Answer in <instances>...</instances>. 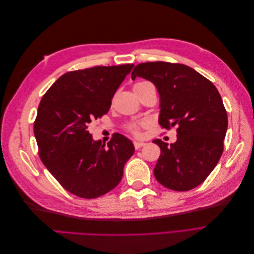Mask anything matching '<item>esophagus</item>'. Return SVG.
<instances>
[{
	"label": "esophagus",
	"instance_id": "1",
	"mask_svg": "<svg viewBox=\"0 0 254 254\" xmlns=\"http://www.w3.org/2000/svg\"><path fill=\"white\" fill-rule=\"evenodd\" d=\"M133 145H134V148L135 149H140L141 147H143V146L145 145V143H143V142H133Z\"/></svg>",
	"mask_w": 254,
	"mask_h": 254
}]
</instances>
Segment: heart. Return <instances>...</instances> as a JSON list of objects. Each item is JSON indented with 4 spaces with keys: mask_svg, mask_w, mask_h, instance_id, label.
Listing matches in <instances>:
<instances>
[{
    "mask_svg": "<svg viewBox=\"0 0 254 254\" xmlns=\"http://www.w3.org/2000/svg\"><path fill=\"white\" fill-rule=\"evenodd\" d=\"M149 83L150 82H148V81H139V82H136L134 86H133V90L140 88V87H143V86H146V84H149ZM142 124H140V123H133V124H131V125L129 126V130H130V131H132L133 133L137 134V133H139V130H140V126Z\"/></svg>",
    "mask_w": 254,
    "mask_h": 254,
    "instance_id": "obj_1",
    "label": "heart"
}]
</instances>
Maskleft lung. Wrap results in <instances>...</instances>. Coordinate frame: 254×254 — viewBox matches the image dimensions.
I'll return each mask as SVG.
<instances>
[{"instance_id":"obj_1","label":"left lung","mask_w":254,"mask_h":254,"mask_svg":"<svg viewBox=\"0 0 254 254\" xmlns=\"http://www.w3.org/2000/svg\"><path fill=\"white\" fill-rule=\"evenodd\" d=\"M147 79L160 95L159 124L177 127V141L153 140L161 155L153 170L163 187L183 191L198 187L224 151L228 115L214 84L194 68L164 61L135 65L131 78Z\"/></svg>"}]
</instances>
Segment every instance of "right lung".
Wrapping results in <instances>:
<instances>
[{
  "label": "right lung",
  "instance_id": "obj_1",
  "mask_svg": "<svg viewBox=\"0 0 254 254\" xmlns=\"http://www.w3.org/2000/svg\"><path fill=\"white\" fill-rule=\"evenodd\" d=\"M133 64L94 66L67 72L38 107L34 133L49 172L70 193L97 198L122 180L134 152L132 142L115 133L108 145L94 141L88 127L109 111L112 97Z\"/></svg>",
  "mask_w": 254,
  "mask_h": 254
}]
</instances>
